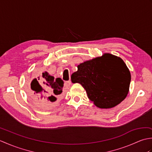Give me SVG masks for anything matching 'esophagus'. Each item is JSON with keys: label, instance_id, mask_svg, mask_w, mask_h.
<instances>
[{"label": "esophagus", "instance_id": "obj_1", "mask_svg": "<svg viewBox=\"0 0 152 152\" xmlns=\"http://www.w3.org/2000/svg\"><path fill=\"white\" fill-rule=\"evenodd\" d=\"M70 84H71L70 80H69V81H66V82H64V86H65V87H69V86H70Z\"/></svg>", "mask_w": 152, "mask_h": 152}]
</instances>
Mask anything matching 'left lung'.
Masks as SVG:
<instances>
[{
    "label": "left lung",
    "instance_id": "obj_1",
    "mask_svg": "<svg viewBox=\"0 0 152 152\" xmlns=\"http://www.w3.org/2000/svg\"><path fill=\"white\" fill-rule=\"evenodd\" d=\"M71 76L72 83L86 89L89 100L100 108H112L127 96L131 72L121 58L108 53L86 61Z\"/></svg>",
    "mask_w": 152,
    "mask_h": 152
}]
</instances>
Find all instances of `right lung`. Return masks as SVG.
I'll use <instances>...</instances> for the list:
<instances>
[{"mask_svg":"<svg viewBox=\"0 0 152 152\" xmlns=\"http://www.w3.org/2000/svg\"><path fill=\"white\" fill-rule=\"evenodd\" d=\"M34 78L28 86V93L32 100L42 108L56 105L62 95L64 82L61 78L54 79L48 72L36 69Z\"/></svg>","mask_w":152,"mask_h":152,"instance_id":"right-lung-1","label":"right lung"}]
</instances>
